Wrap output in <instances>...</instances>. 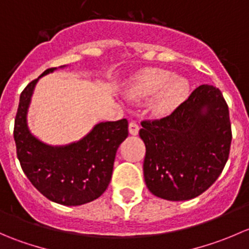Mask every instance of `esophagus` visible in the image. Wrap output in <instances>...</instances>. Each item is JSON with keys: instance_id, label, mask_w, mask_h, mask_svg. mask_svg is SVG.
Returning a JSON list of instances; mask_svg holds the SVG:
<instances>
[{"instance_id": "1", "label": "esophagus", "mask_w": 249, "mask_h": 249, "mask_svg": "<svg viewBox=\"0 0 249 249\" xmlns=\"http://www.w3.org/2000/svg\"><path fill=\"white\" fill-rule=\"evenodd\" d=\"M139 130H140V126L136 122H130V124H129L130 135H134V136H136V135L139 134Z\"/></svg>"}]
</instances>
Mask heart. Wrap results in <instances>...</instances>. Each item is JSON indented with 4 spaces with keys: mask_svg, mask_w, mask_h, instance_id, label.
<instances>
[{
    "mask_svg": "<svg viewBox=\"0 0 249 249\" xmlns=\"http://www.w3.org/2000/svg\"><path fill=\"white\" fill-rule=\"evenodd\" d=\"M190 85L188 79L182 76H173L169 70L147 69L132 78L129 95L135 99L149 100L153 112L166 115L180 106L189 96Z\"/></svg>",
    "mask_w": 249,
    "mask_h": 249,
    "instance_id": "1",
    "label": "heart"
}]
</instances>
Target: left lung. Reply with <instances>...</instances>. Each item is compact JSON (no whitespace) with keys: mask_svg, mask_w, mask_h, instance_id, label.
<instances>
[{"mask_svg":"<svg viewBox=\"0 0 249 249\" xmlns=\"http://www.w3.org/2000/svg\"><path fill=\"white\" fill-rule=\"evenodd\" d=\"M141 125L143 176L155 196L194 199L215 182L227 164L231 144L229 108L213 85H200L169 117Z\"/></svg>","mask_w":249,"mask_h":249,"instance_id":"obj_1","label":"left lung"}]
</instances>
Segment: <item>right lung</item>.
<instances>
[{
    "mask_svg": "<svg viewBox=\"0 0 249 249\" xmlns=\"http://www.w3.org/2000/svg\"><path fill=\"white\" fill-rule=\"evenodd\" d=\"M56 70H46L20 95L14 124L17 155L26 177L47 199L79 206L97 199L107 189L115 153L129 135V124L126 119L99 123L83 139L65 145H50L37 139L27 125L31 97L39 78Z\"/></svg>",
    "mask_w": 249,
    "mask_h": 249,
    "instance_id": "right-lung-1",
    "label": "right lung"
}]
</instances>
